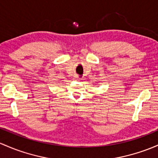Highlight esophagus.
Returning <instances> with one entry per match:
<instances>
[{
  "instance_id": "1",
  "label": "esophagus",
  "mask_w": 158,
  "mask_h": 158,
  "mask_svg": "<svg viewBox=\"0 0 158 158\" xmlns=\"http://www.w3.org/2000/svg\"><path fill=\"white\" fill-rule=\"evenodd\" d=\"M75 79H76V80H78V81H79V80H81V78L79 77V76H75Z\"/></svg>"
}]
</instances>
